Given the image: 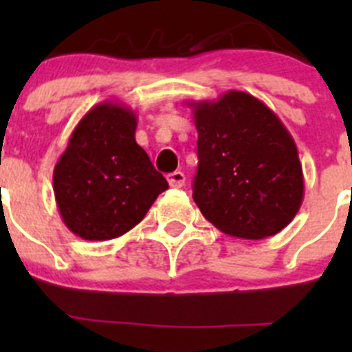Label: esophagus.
<instances>
[{"mask_svg": "<svg viewBox=\"0 0 352 352\" xmlns=\"http://www.w3.org/2000/svg\"><path fill=\"white\" fill-rule=\"evenodd\" d=\"M184 182H186V175H184L182 172H179V170H177V172H173V173H170V175H168L170 187H175V189H180V187L184 186Z\"/></svg>", "mask_w": 352, "mask_h": 352, "instance_id": "1", "label": "esophagus"}]
</instances>
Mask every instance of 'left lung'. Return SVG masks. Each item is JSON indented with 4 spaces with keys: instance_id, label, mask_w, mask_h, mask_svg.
Returning a JSON list of instances; mask_svg holds the SVG:
<instances>
[{
    "instance_id": "8db88e82",
    "label": "left lung",
    "mask_w": 352,
    "mask_h": 352,
    "mask_svg": "<svg viewBox=\"0 0 352 352\" xmlns=\"http://www.w3.org/2000/svg\"><path fill=\"white\" fill-rule=\"evenodd\" d=\"M197 129L194 202L226 235L262 240L286 228L303 202L293 136L264 102L230 90L187 102Z\"/></svg>"
}]
</instances>
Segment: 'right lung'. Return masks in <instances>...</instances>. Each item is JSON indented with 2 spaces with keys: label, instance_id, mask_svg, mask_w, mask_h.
Instances as JSON below:
<instances>
[{
  "label": "right lung",
  "instance_id": "add662e5",
  "mask_svg": "<svg viewBox=\"0 0 352 352\" xmlns=\"http://www.w3.org/2000/svg\"><path fill=\"white\" fill-rule=\"evenodd\" d=\"M138 117L119 102L88 110L71 133L52 175L56 204L71 233L112 240L146 216L168 189L146 151L136 143Z\"/></svg>",
  "mask_w": 352,
  "mask_h": 352
}]
</instances>
